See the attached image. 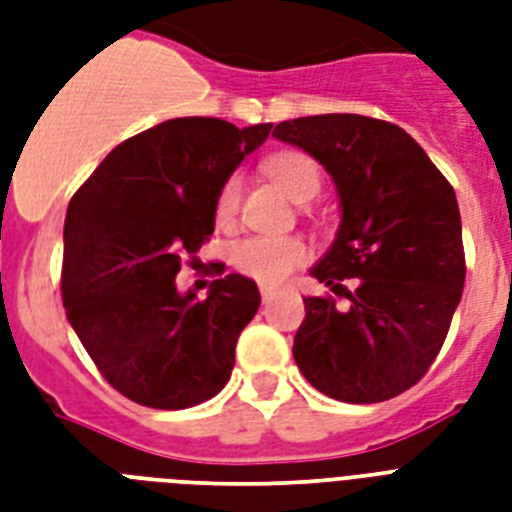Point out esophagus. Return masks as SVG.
I'll list each match as a JSON object with an SVG mask.
<instances>
[{
    "label": "esophagus",
    "mask_w": 512,
    "mask_h": 512,
    "mask_svg": "<svg viewBox=\"0 0 512 512\" xmlns=\"http://www.w3.org/2000/svg\"><path fill=\"white\" fill-rule=\"evenodd\" d=\"M276 295H279V289L276 287H268V284H263V287H260V297H263V303H271Z\"/></svg>",
    "instance_id": "esophagus-1"
}]
</instances>
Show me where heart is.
Instances as JSON below:
<instances>
[{
  "mask_svg": "<svg viewBox=\"0 0 512 512\" xmlns=\"http://www.w3.org/2000/svg\"><path fill=\"white\" fill-rule=\"evenodd\" d=\"M263 170L295 201H308L321 191V167L303 151H284L265 159ZM241 177L231 172L215 193L217 223H231L239 212ZM311 249L300 236H244L231 247V263L249 279L279 284L308 260Z\"/></svg>",
  "mask_w": 512,
  "mask_h": 512,
  "instance_id": "obj_1",
  "label": "heart"
}]
</instances>
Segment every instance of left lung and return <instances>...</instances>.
I'll return each mask as SVG.
<instances>
[{"label": "left lung", "mask_w": 512, "mask_h": 512, "mask_svg": "<svg viewBox=\"0 0 512 512\" xmlns=\"http://www.w3.org/2000/svg\"><path fill=\"white\" fill-rule=\"evenodd\" d=\"M273 135L319 159L342 204L340 233L311 273L350 305L305 297L297 366L329 398L388 401L436 361L465 287L452 183L398 124L372 116H303Z\"/></svg>", "instance_id": "8db88e82"}]
</instances>
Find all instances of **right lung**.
I'll list each match as a JSON object with an SVG mask.
<instances>
[{"mask_svg": "<svg viewBox=\"0 0 512 512\" xmlns=\"http://www.w3.org/2000/svg\"><path fill=\"white\" fill-rule=\"evenodd\" d=\"M271 127L212 116L156 124L119 143L68 201L63 308L103 380L135 404L188 409L231 377L236 340L260 308L257 284L228 273L193 300L175 276L215 231L223 177Z\"/></svg>", "mask_w": 512, "mask_h": 512, "instance_id": "add662e5", "label": "right lung"}]
</instances>
